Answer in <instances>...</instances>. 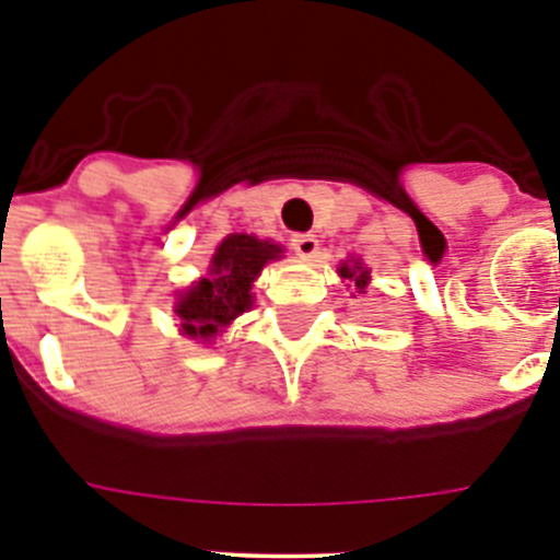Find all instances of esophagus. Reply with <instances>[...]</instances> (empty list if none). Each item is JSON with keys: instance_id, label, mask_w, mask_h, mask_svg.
<instances>
[{"instance_id": "esophagus-1", "label": "esophagus", "mask_w": 560, "mask_h": 560, "mask_svg": "<svg viewBox=\"0 0 560 560\" xmlns=\"http://www.w3.org/2000/svg\"><path fill=\"white\" fill-rule=\"evenodd\" d=\"M291 249L300 257H314L316 249H319V241H316V235H311V232H300V235L291 237Z\"/></svg>"}]
</instances>
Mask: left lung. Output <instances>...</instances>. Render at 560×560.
<instances>
[{"label":"left lung","mask_w":560,"mask_h":560,"mask_svg":"<svg viewBox=\"0 0 560 560\" xmlns=\"http://www.w3.org/2000/svg\"><path fill=\"white\" fill-rule=\"evenodd\" d=\"M339 275H341V277H350V280H355V289H359V294H361V291H364V285H368V275H370V271H368V269H361L359 264H355L353 269H350V266L345 264V266H341V269H339Z\"/></svg>","instance_id":"obj_1"}]
</instances>
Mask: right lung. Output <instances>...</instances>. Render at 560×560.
Segmentation results:
<instances>
[{
  "label": "right lung",
  "instance_id": "1",
  "mask_svg": "<svg viewBox=\"0 0 560 560\" xmlns=\"http://www.w3.org/2000/svg\"><path fill=\"white\" fill-rule=\"evenodd\" d=\"M280 246L255 235H230L212 255L210 275L179 294L176 314L182 330L192 339H212L221 328L252 308V283L269 260L280 257Z\"/></svg>",
  "mask_w": 560,
  "mask_h": 560
}]
</instances>
